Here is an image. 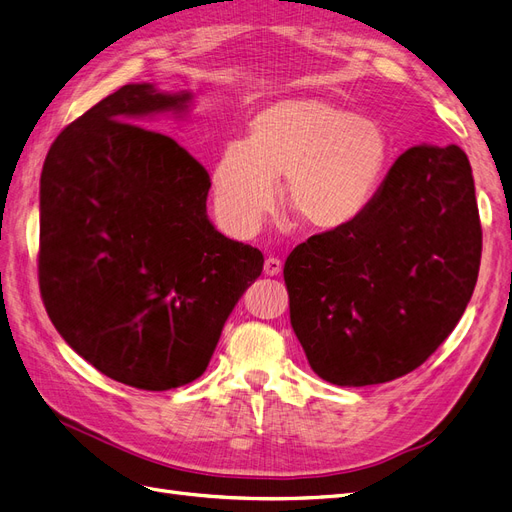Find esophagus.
Returning a JSON list of instances; mask_svg holds the SVG:
<instances>
[{"instance_id": "1", "label": "esophagus", "mask_w": 512, "mask_h": 512, "mask_svg": "<svg viewBox=\"0 0 512 512\" xmlns=\"http://www.w3.org/2000/svg\"><path fill=\"white\" fill-rule=\"evenodd\" d=\"M280 271H282V260L269 256L265 260V275H280Z\"/></svg>"}]
</instances>
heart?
I'll list each match as a JSON object with an SVG mask.
<instances>
[{
	"label": "heart",
	"instance_id": "b5f03b06",
	"mask_svg": "<svg viewBox=\"0 0 512 512\" xmlns=\"http://www.w3.org/2000/svg\"><path fill=\"white\" fill-rule=\"evenodd\" d=\"M378 123L320 98L280 100L226 143L211 166L215 213L232 232L258 228L282 183L284 205L312 230H337L367 209L389 164Z\"/></svg>",
	"mask_w": 512,
	"mask_h": 512
}]
</instances>
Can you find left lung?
<instances>
[{"label":"left lung","mask_w":512,"mask_h":512,"mask_svg":"<svg viewBox=\"0 0 512 512\" xmlns=\"http://www.w3.org/2000/svg\"><path fill=\"white\" fill-rule=\"evenodd\" d=\"M480 252L468 156L410 147L359 218L286 258L290 324L309 365L337 386L410 374L466 312Z\"/></svg>","instance_id":"1"}]
</instances>
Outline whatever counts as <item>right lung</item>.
Instances as JSON below:
<instances>
[{
  "instance_id": "1",
  "label": "right lung",
  "mask_w": 512,
  "mask_h": 512,
  "mask_svg": "<svg viewBox=\"0 0 512 512\" xmlns=\"http://www.w3.org/2000/svg\"><path fill=\"white\" fill-rule=\"evenodd\" d=\"M190 100L123 85L61 130L40 177L46 314L89 365L143 391L203 376L265 265L209 222L205 166L136 123L188 111Z\"/></svg>"
}]
</instances>
